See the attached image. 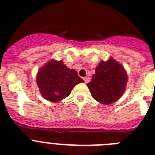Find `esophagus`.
Returning <instances> with one entry per match:
<instances>
[{
    "instance_id": "34e87169",
    "label": "esophagus",
    "mask_w": 155,
    "mask_h": 155,
    "mask_svg": "<svg viewBox=\"0 0 155 155\" xmlns=\"http://www.w3.org/2000/svg\"><path fill=\"white\" fill-rule=\"evenodd\" d=\"M84 82H85V83H88V82H89V81H90V78H84Z\"/></svg>"
}]
</instances>
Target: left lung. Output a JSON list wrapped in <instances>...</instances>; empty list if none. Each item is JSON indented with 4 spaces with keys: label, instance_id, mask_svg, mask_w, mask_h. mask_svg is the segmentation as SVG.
<instances>
[{
    "label": "left lung",
    "instance_id": "8db88e82",
    "mask_svg": "<svg viewBox=\"0 0 155 155\" xmlns=\"http://www.w3.org/2000/svg\"><path fill=\"white\" fill-rule=\"evenodd\" d=\"M127 76L121 65L109 59L102 61L95 69L91 81L87 84L93 98L105 105L113 103L124 94Z\"/></svg>",
    "mask_w": 155,
    "mask_h": 155
}]
</instances>
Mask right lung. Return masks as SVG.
<instances>
[{"instance_id":"obj_1","label":"right lung","mask_w":155,"mask_h":155,"mask_svg":"<svg viewBox=\"0 0 155 155\" xmlns=\"http://www.w3.org/2000/svg\"><path fill=\"white\" fill-rule=\"evenodd\" d=\"M36 81L42 96L56 102L68 97L74 86L84 80L62 61H51L39 70Z\"/></svg>"}]
</instances>
